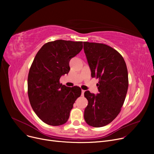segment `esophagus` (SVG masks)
I'll list each match as a JSON object with an SVG mask.
<instances>
[{"label": "esophagus", "instance_id": "34e87169", "mask_svg": "<svg viewBox=\"0 0 154 154\" xmlns=\"http://www.w3.org/2000/svg\"><path fill=\"white\" fill-rule=\"evenodd\" d=\"M84 92H85V91L84 90H82V96H84Z\"/></svg>", "mask_w": 154, "mask_h": 154}]
</instances>
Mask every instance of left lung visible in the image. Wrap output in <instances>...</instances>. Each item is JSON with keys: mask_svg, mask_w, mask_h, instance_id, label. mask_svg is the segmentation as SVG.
Instances as JSON below:
<instances>
[{"mask_svg": "<svg viewBox=\"0 0 154 154\" xmlns=\"http://www.w3.org/2000/svg\"><path fill=\"white\" fill-rule=\"evenodd\" d=\"M84 49L92 77L99 79L97 95L84 92L88 105L84 110L86 123L94 127L107 125L119 115L128 86V72L123 57L103 44L84 42Z\"/></svg>", "mask_w": 154, "mask_h": 154, "instance_id": "8db88e82", "label": "left lung"}]
</instances>
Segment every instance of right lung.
Wrapping results in <instances>:
<instances>
[{"label":"right lung","mask_w":154,"mask_h":154,"mask_svg":"<svg viewBox=\"0 0 154 154\" xmlns=\"http://www.w3.org/2000/svg\"><path fill=\"white\" fill-rule=\"evenodd\" d=\"M82 48V42H48L38 51L31 65L27 79L29 101L36 115L48 125L66 123L73 105L81 95L79 87H66L59 80L68 74L70 60Z\"/></svg>","instance_id":"right-lung-1"}]
</instances>
